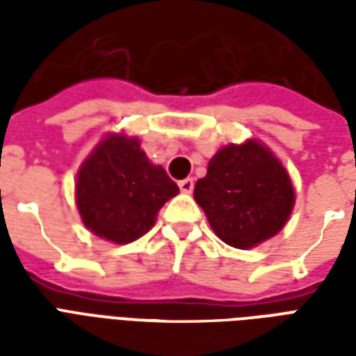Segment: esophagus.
Here are the masks:
<instances>
[{
  "label": "esophagus",
  "instance_id": "obj_1",
  "mask_svg": "<svg viewBox=\"0 0 356 356\" xmlns=\"http://www.w3.org/2000/svg\"><path fill=\"white\" fill-rule=\"evenodd\" d=\"M179 188H181V193L191 194L194 188V179L186 177V179H183V181H179Z\"/></svg>",
  "mask_w": 356,
  "mask_h": 356
}]
</instances>
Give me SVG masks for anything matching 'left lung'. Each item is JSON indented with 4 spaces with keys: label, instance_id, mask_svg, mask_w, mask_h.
Here are the masks:
<instances>
[{
    "label": "left lung",
    "instance_id": "8db88e82",
    "mask_svg": "<svg viewBox=\"0 0 356 356\" xmlns=\"http://www.w3.org/2000/svg\"><path fill=\"white\" fill-rule=\"evenodd\" d=\"M194 200L225 244L250 250L273 238L288 223L296 204L290 173L261 140L219 148Z\"/></svg>",
    "mask_w": 356,
    "mask_h": 356
}]
</instances>
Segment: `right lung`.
<instances>
[{
	"mask_svg": "<svg viewBox=\"0 0 356 356\" xmlns=\"http://www.w3.org/2000/svg\"><path fill=\"white\" fill-rule=\"evenodd\" d=\"M179 186L147 158L137 137L104 135L76 175V206L86 229L112 244L147 234Z\"/></svg>",
	"mask_w": 356,
	"mask_h": 356,
	"instance_id": "1",
	"label": "right lung"
}]
</instances>
